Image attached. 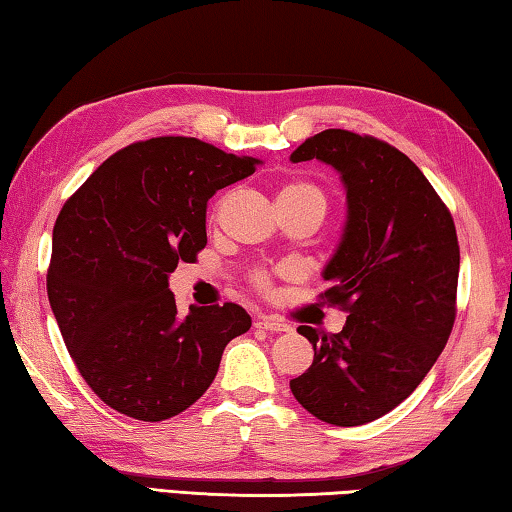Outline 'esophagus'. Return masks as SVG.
<instances>
[{
	"label": "esophagus",
	"instance_id": "esophagus-1",
	"mask_svg": "<svg viewBox=\"0 0 512 512\" xmlns=\"http://www.w3.org/2000/svg\"><path fill=\"white\" fill-rule=\"evenodd\" d=\"M255 325L262 327V329H268V332H289V329H291L289 323H284V320L277 318V316H259Z\"/></svg>",
	"mask_w": 512,
	"mask_h": 512
}]
</instances>
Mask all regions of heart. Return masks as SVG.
<instances>
[{"mask_svg": "<svg viewBox=\"0 0 512 512\" xmlns=\"http://www.w3.org/2000/svg\"><path fill=\"white\" fill-rule=\"evenodd\" d=\"M287 194H311V196H318L320 201H325L323 194H320L314 185H307V183H291V185H284V187L280 189V194H277V196H287Z\"/></svg>", "mask_w": 512, "mask_h": 512, "instance_id": "b5f03b06", "label": "heart"}]
</instances>
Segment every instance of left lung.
I'll return each instance as SVG.
<instances>
[{"instance_id": "1", "label": "left lung", "mask_w": 512, "mask_h": 512, "mask_svg": "<svg viewBox=\"0 0 512 512\" xmlns=\"http://www.w3.org/2000/svg\"><path fill=\"white\" fill-rule=\"evenodd\" d=\"M307 160L339 171L345 187L348 216L323 280L350 316L339 334L298 327L314 363L291 393L318 420L357 427L404 402L443 352L461 253L452 214L395 146L329 128L291 153Z\"/></svg>"}]
</instances>
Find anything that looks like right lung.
Instances as JSON below:
<instances>
[{
    "mask_svg": "<svg viewBox=\"0 0 512 512\" xmlns=\"http://www.w3.org/2000/svg\"><path fill=\"white\" fill-rule=\"evenodd\" d=\"M257 164L196 137H153L110 155L63 205L49 305L76 368L110 409L144 422L189 409L225 345L250 329L235 302L180 316L169 275L205 248L207 201Z\"/></svg>",
    "mask_w": 512,
    "mask_h": 512,
    "instance_id": "obj_1",
    "label": "right lung"
}]
</instances>
